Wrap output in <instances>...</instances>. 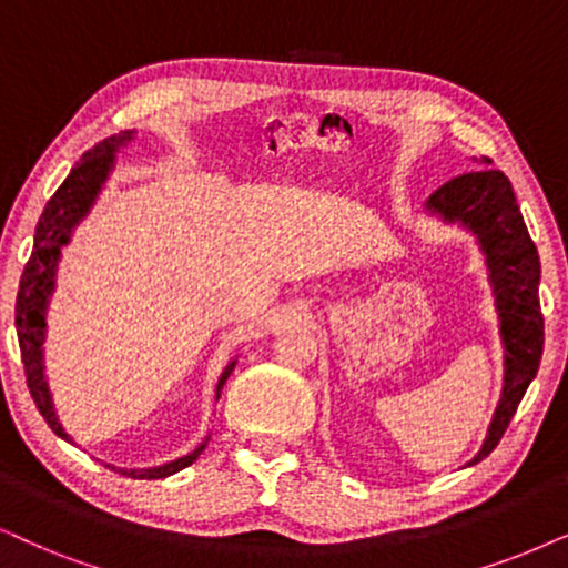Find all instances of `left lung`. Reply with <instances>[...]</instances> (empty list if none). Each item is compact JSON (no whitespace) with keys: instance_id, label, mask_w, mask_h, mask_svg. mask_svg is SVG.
<instances>
[{"instance_id":"1","label":"left lung","mask_w":568,"mask_h":568,"mask_svg":"<svg viewBox=\"0 0 568 568\" xmlns=\"http://www.w3.org/2000/svg\"><path fill=\"white\" fill-rule=\"evenodd\" d=\"M483 170L464 172L440 185L427 199L425 212L443 220L445 225H458L477 239L485 254L487 283L495 296L500 343H504V390L495 406L490 425L477 456L466 466H475L504 437L516 406L527 393L542 358V314H540V256L524 225L521 210L516 204L514 189L493 160L475 156Z\"/></svg>"}]
</instances>
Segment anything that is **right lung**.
<instances>
[{
    "mask_svg": "<svg viewBox=\"0 0 568 568\" xmlns=\"http://www.w3.org/2000/svg\"><path fill=\"white\" fill-rule=\"evenodd\" d=\"M131 141L133 131L114 133L110 139H104L102 143L89 149V152L81 156V162L70 170V175L64 178V183L54 191V196L47 201L44 212H41L33 235L31 260H28L23 277H20V291L16 301V329L20 356H23L26 364L28 390H31L36 408L44 416L47 425L54 429V435H60L62 440L68 443H73V437L64 433L60 419H57L52 390H49L44 367L47 308L57 285V264L62 260V248L70 243V235H73L75 227L89 217L91 206L97 204L104 183L110 181L114 162H118V152ZM235 362H239V356H233L231 362H227V367L222 369V375L217 379V398L222 393V385L227 383V377H231V372L235 369ZM206 443H210V435H206V440L201 443L199 448H193L191 454L162 466H149V469H118V466H110L114 471H123V475L133 479H162L196 462L201 450L206 448Z\"/></svg>",
    "mask_w": 568,
    "mask_h": 568,
    "instance_id": "1",
    "label": "right lung"
}]
</instances>
